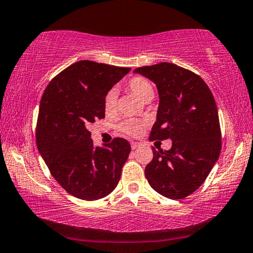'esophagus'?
I'll return each instance as SVG.
<instances>
[{
	"label": "esophagus",
	"mask_w": 253,
	"mask_h": 253,
	"mask_svg": "<svg viewBox=\"0 0 253 253\" xmlns=\"http://www.w3.org/2000/svg\"><path fill=\"white\" fill-rule=\"evenodd\" d=\"M140 147V142H131V148H132V150H135L136 148H139Z\"/></svg>",
	"instance_id": "esophagus-1"
}]
</instances>
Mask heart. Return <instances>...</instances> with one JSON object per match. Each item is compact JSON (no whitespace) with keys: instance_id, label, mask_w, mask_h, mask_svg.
Masks as SVG:
<instances>
[{"instance_id":"1","label":"heart","mask_w":253,"mask_h":253,"mask_svg":"<svg viewBox=\"0 0 253 253\" xmlns=\"http://www.w3.org/2000/svg\"><path fill=\"white\" fill-rule=\"evenodd\" d=\"M124 87L129 92L133 93L142 101H150L155 96L154 85L148 78L143 76H133L124 83ZM103 109L105 114H113L117 110V94L114 90H109L103 98ZM147 126V121L143 119H132L127 121H123L119 124L118 129L122 133L130 136H139L142 133L144 126Z\"/></svg>"}]
</instances>
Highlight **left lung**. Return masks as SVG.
I'll list each match as a JSON object with an SVG mask.
<instances>
[{
	"label": "left lung",
	"mask_w": 253,
	"mask_h": 253,
	"mask_svg": "<svg viewBox=\"0 0 253 253\" xmlns=\"http://www.w3.org/2000/svg\"><path fill=\"white\" fill-rule=\"evenodd\" d=\"M156 84L159 92L157 121L149 140L171 139L169 150L152 147L146 166L148 183L171 200L189 196L204 183L220 157L221 126L216 103L197 74L170 63L134 69Z\"/></svg>",
	"instance_id": "obj_1"
}]
</instances>
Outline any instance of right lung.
<instances>
[{"label":"right lung","instance_id":"1","mask_svg":"<svg viewBox=\"0 0 253 253\" xmlns=\"http://www.w3.org/2000/svg\"><path fill=\"white\" fill-rule=\"evenodd\" d=\"M131 68L81 60L49 82L42 94L36 142L61 187L85 201L99 200L117 187L130 143L114 138L95 147L89 126L105 118L103 98Z\"/></svg>","mask_w":253,"mask_h":253}]
</instances>
